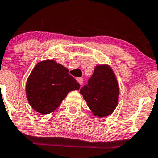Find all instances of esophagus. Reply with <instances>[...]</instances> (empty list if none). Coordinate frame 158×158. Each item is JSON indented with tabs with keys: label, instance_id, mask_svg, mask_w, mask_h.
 <instances>
[{
	"label": "esophagus",
	"instance_id": "1",
	"mask_svg": "<svg viewBox=\"0 0 158 158\" xmlns=\"http://www.w3.org/2000/svg\"><path fill=\"white\" fill-rule=\"evenodd\" d=\"M76 80L78 81V82H79L81 85H82V83H83V79H82V78H77Z\"/></svg>",
	"mask_w": 158,
	"mask_h": 158
}]
</instances>
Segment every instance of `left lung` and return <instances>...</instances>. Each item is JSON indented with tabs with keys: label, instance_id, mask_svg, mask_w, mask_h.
<instances>
[{
	"label": "left lung",
	"instance_id": "8db88e82",
	"mask_svg": "<svg viewBox=\"0 0 158 158\" xmlns=\"http://www.w3.org/2000/svg\"><path fill=\"white\" fill-rule=\"evenodd\" d=\"M80 93L94 116L104 117L111 115L118 104L120 89L110 66L96 65L88 84L81 89Z\"/></svg>",
	"mask_w": 158,
	"mask_h": 158
}]
</instances>
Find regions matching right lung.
Segmentation results:
<instances>
[{"label": "right lung", "mask_w": 158, "mask_h": 158, "mask_svg": "<svg viewBox=\"0 0 158 158\" xmlns=\"http://www.w3.org/2000/svg\"><path fill=\"white\" fill-rule=\"evenodd\" d=\"M80 88L69 74V69L54 60L38 62L26 83V95L31 106L41 114H48L59 106L69 92Z\"/></svg>", "instance_id": "1"}]
</instances>
